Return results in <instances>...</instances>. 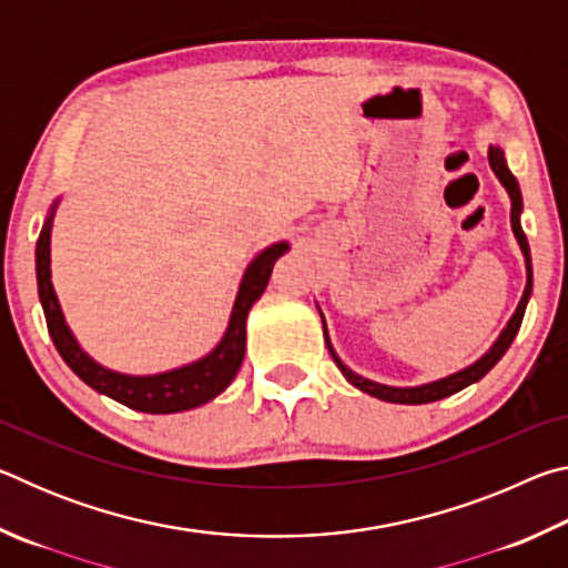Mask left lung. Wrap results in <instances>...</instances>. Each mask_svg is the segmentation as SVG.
<instances>
[{
  "label": "left lung",
  "mask_w": 568,
  "mask_h": 568,
  "mask_svg": "<svg viewBox=\"0 0 568 568\" xmlns=\"http://www.w3.org/2000/svg\"><path fill=\"white\" fill-rule=\"evenodd\" d=\"M488 165H491L494 175L501 182L504 190L508 192V200H511V230H514V237L518 247H521V255H524V263H526V287H524V295L521 301H518L516 311L508 323L504 325V331L498 333V338L491 343V348H488L480 358H476L466 368H460L456 373H450V376H444L438 381H430V383H420V386H386V383H378V381H371L361 376V373H355L353 368H348L341 361V355L335 353L333 343H331V335H328V325H325L323 318V311L318 307L321 313V321H323V338L325 345H328V351L333 355L335 365H338V371L343 373V378L351 383L363 393H368V396L378 398V400H386V403H406V406H418V403H434L440 398H448L454 396V393L468 388L470 383H478L480 378L486 376L488 371L494 368V365L504 358V353L508 351V345L514 343L518 328H521V321H524V313H526V305H528V297H531L534 291V265H531V247H528V240L524 235V227H521V213H524V197H521V187H518V180L514 178L511 168H508L506 162V152L501 145H488Z\"/></svg>",
  "instance_id": "1"
}]
</instances>
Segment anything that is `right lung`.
Instances as JSON below:
<instances>
[{"mask_svg": "<svg viewBox=\"0 0 568 568\" xmlns=\"http://www.w3.org/2000/svg\"><path fill=\"white\" fill-rule=\"evenodd\" d=\"M60 200L62 195L52 200L50 210H47L42 233L34 250V267L37 293H40L47 331L52 335L57 353H60L62 361L74 371V376L88 383L92 390H98L102 396H108L122 403V406L140 413H182L205 406L207 400L217 398L220 393L233 383L240 365H243L250 307H253L257 303V297L263 295L267 281H271L275 261L291 250V243L281 240V243L267 245L247 263L243 277H240L227 328L213 351L205 353L203 358L178 365V368L148 373V376H134V373L112 371L108 365L94 361L92 355L82 348L80 341L74 338L72 328L64 321L60 297H57L52 285V225L57 207H60Z\"/></svg>", "mask_w": 568, "mask_h": 568, "instance_id": "1", "label": "right lung"}]
</instances>
